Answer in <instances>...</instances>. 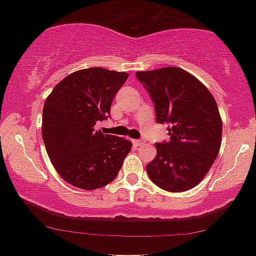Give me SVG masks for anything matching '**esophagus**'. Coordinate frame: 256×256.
Masks as SVG:
<instances>
[{
    "mask_svg": "<svg viewBox=\"0 0 256 256\" xmlns=\"http://www.w3.org/2000/svg\"><path fill=\"white\" fill-rule=\"evenodd\" d=\"M132 142H133V144H134V145H136V146H140V145H142V144L144 142H142V140H140V139H136V140H132Z\"/></svg>",
    "mask_w": 256,
    "mask_h": 256,
    "instance_id": "34e87169",
    "label": "esophagus"
}]
</instances>
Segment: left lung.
Listing matches in <instances>:
<instances>
[{
  "mask_svg": "<svg viewBox=\"0 0 256 256\" xmlns=\"http://www.w3.org/2000/svg\"><path fill=\"white\" fill-rule=\"evenodd\" d=\"M154 103L156 123L169 124V142H156L146 166L150 181L170 192L194 188L219 153L222 124L217 103L200 81L178 67L136 72Z\"/></svg>",
  "mask_w": 256,
  "mask_h": 256,
  "instance_id": "left-lung-1",
  "label": "left lung"
}]
</instances>
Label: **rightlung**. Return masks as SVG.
I'll return each instance as SVG.
<instances>
[{
    "label": "right lung",
    "instance_id": "1",
    "mask_svg": "<svg viewBox=\"0 0 256 256\" xmlns=\"http://www.w3.org/2000/svg\"><path fill=\"white\" fill-rule=\"evenodd\" d=\"M128 74L100 67L72 73L58 84L42 109V140L61 178L84 190L102 188L122 168L132 144L95 131Z\"/></svg>",
    "mask_w": 256,
    "mask_h": 256
}]
</instances>
